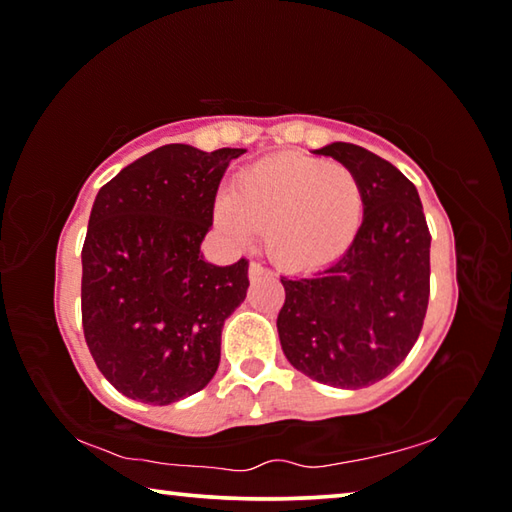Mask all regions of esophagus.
Listing matches in <instances>:
<instances>
[{"mask_svg":"<svg viewBox=\"0 0 512 512\" xmlns=\"http://www.w3.org/2000/svg\"><path fill=\"white\" fill-rule=\"evenodd\" d=\"M248 275H250V280H259V277L271 275V271H268V268H266V266H262L259 262H250V266H248Z\"/></svg>","mask_w":512,"mask_h":512,"instance_id":"1","label":"esophagus"}]
</instances>
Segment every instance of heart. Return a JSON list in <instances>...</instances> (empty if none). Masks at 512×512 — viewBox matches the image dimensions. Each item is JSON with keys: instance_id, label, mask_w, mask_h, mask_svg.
Here are the masks:
<instances>
[{"instance_id": "obj_1", "label": "heart", "mask_w": 512, "mask_h": 512, "mask_svg": "<svg viewBox=\"0 0 512 512\" xmlns=\"http://www.w3.org/2000/svg\"><path fill=\"white\" fill-rule=\"evenodd\" d=\"M363 210L361 180L350 167L282 153L241 171L214 216L239 244L264 230L268 255L287 271H314L352 246Z\"/></svg>"}]
</instances>
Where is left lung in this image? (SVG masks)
Segmentation results:
<instances>
[{
	"label": "left lung",
	"instance_id": "obj_1",
	"mask_svg": "<svg viewBox=\"0 0 512 512\" xmlns=\"http://www.w3.org/2000/svg\"><path fill=\"white\" fill-rule=\"evenodd\" d=\"M316 153L357 173L366 210L343 257L314 275L282 277L277 332L302 375L357 391L391 375L418 341L431 235L418 189L391 162L348 142Z\"/></svg>",
	"mask_w": 512,
	"mask_h": 512
}]
</instances>
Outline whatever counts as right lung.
Returning <instances> with one entry per match:
<instances>
[{
    "label": "right lung",
    "mask_w": 512,
    "mask_h": 512,
    "mask_svg": "<svg viewBox=\"0 0 512 512\" xmlns=\"http://www.w3.org/2000/svg\"><path fill=\"white\" fill-rule=\"evenodd\" d=\"M246 149L167 144L121 169L94 198L83 244V334L101 375L164 406L201 391L221 329L248 291V259L214 266L201 244L228 164Z\"/></svg>",
    "instance_id": "right-lung-1"
}]
</instances>
